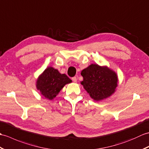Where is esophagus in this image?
Listing matches in <instances>:
<instances>
[{
  "label": "esophagus",
  "instance_id": "34e87169",
  "mask_svg": "<svg viewBox=\"0 0 149 149\" xmlns=\"http://www.w3.org/2000/svg\"><path fill=\"white\" fill-rule=\"evenodd\" d=\"M71 79H72V80L74 82H77V77H72Z\"/></svg>",
  "mask_w": 149,
  "mask_h": 149
}]
</instances>
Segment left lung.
Returning <instances> with one entry per match:
<instances>
[{
	"instance_id": "1",
	"label": "left lung",
	"mask_w": 149,
	"mask_h": 149,
	"mask_svg": "<svg viewBox=\"0 0 149 149\" xmlns=\"http://www.w3.org/2000/svg\"><path fill=\"white\" fill-rule=\"evenodd\" d=\"M84 80L81 82L90 96L100 101L110 96L117 86V74L107 67L91 64L81 71Z\"/></svg>"
}]
</instances>
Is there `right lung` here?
<instances>
[{
    "label": "right lung",
    "mask_w": 149,
    "mask_h": 149,
    "mask_svg": "<svg viewBox=\"0 0 149 149\" xmlns=\"http://www.w3.org/2000/svg\"><path fill=\"white\" fill-rule=\"evenodd\" d=\"M71 82V80L67 75L61 74L57 69L49 67L38 78L37 88L45 97L52 100L65 84Z\"/></svg>",
    "instance_id": "add662e5"
}]
</instances>
